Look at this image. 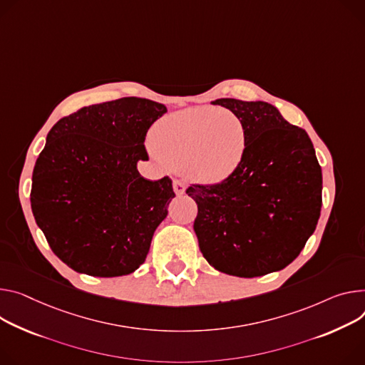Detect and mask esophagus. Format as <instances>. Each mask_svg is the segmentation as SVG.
I'll return each instance as SVG.
<instances>
[{
	"label": "esophagus",
	"mask_w": 365,
	"mask_h": 365,
	"mask_svg": "<svg viewBox=\"0 0 365 365\" xmlns=\"http://www.w3.org/2000/svg\"><path fill=\"white\" fill-rule=\"evenodd\" d=\"M173 190H175L176 195H183L185 190H186V185L180 180H175L173 182Z\"/></svg>",
	"instance_id": "obj_1"
}]
</instances>
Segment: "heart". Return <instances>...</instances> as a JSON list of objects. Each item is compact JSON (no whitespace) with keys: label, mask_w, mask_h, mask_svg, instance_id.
<instances>
[{"label":"heart","mask_w":365,"mask_h":365,"mask_svg":"<svg viewBox=\"0 0 365 365\" xmlns=\"http://www.w3.org/2000/svg\"><path fill=\"white\" fill-rule=\"evenodd\" d=\"M150 140L154 154L170 168L211 185L236 172L247 147L242 119L208 106L187 108L158 119Z\"/></svg>","instance_id":"1"}]
</instances>
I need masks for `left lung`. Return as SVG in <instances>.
Here are the masks:
<instances>
[{
	"mask_svg": "<svg viewBox=\"0 0 365 365\" xmlns=\"http://www.w3.org/2000/svg\"><path fill=\"white\" fill-rule=\"evenodd\" d=\"M242 119L247 147L236 172L217 185H192L200 249L212 268L240 278L284 269L314 233L322 169L307 132L267 102L217 98Z\"/></svg>",
	"mask_w": 365,
	"mask_h": 365,
	"instance_id": "1",
	"label": "left lung"
}]
</instances>
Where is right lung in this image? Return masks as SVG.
I'll return each mask as SVG.
<instances>
[{"mask_svg": "<svg viewBox=\"0 0 365 365\" xmlns=\"http://www.w3.org/2000/svg\"><path fill=\"white\" fill-rule=\"evenodd\" d=\"M168 108L141 97L91 105L59 119L31 176L30 204L52 252L91 277H122L145 262L175 197L172 180L144 179L145 135Z\"/></svg>", "mask_w": 365, "mask_h": 365, "instance_id": "add662e5", "label": "right lung"}]
</instances>
